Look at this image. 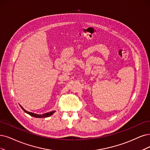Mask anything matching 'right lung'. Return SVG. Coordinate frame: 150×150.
Listing matches in <instances>:
<instances>
[{"label":"right lung","mask_w":150,"mask_h":150,"mask_svg":"<svg viewBox=\"0 0 150 150\" xmlns=\"http://www.w3.org/2000/svg\"><path fill=\"white\" fill-rule=\"evenodd\" d=\"M21 108L23 110V111H25V112L27 113L28 114L30 115L31 116H33V117H36V118H42V117H49V116H51V115H52L55 111L54 110V111H51V112H47V113H45V114H35V113H33V112H28L27 111V110H26L25 109H23V108L22 107L21 105H20Z\"/></svg>","instance_id":"right-lung-1"}]
</instances>
